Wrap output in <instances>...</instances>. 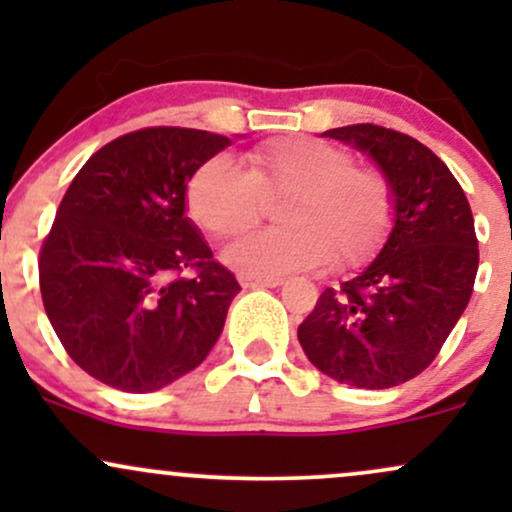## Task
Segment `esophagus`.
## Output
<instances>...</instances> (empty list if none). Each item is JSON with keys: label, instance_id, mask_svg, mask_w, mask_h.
Returning a JSON list of instances; mask_svg holds the SVG:
<instances>
[{"label": "esophagus", "instance_id": "esophagus-1", "mask_svg": "<svg viewBox=\"0 0 512 512\" xmlns=\"http://www.w3.org/2000/svg\"><path fill=\"white\" fill-rule=\"evenodd\" d=\"M238 281H240V286H243V289H276V286L284 284V279H281V276H248V274H243Z\"/></svg>", "mask_w": 512, "mask_h": 512}]
</instances>
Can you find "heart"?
<instances>
[{
	"label": "heart",
	"instance_id": "1",
	"mask_svg": "<svg viewBox=\"0 0 512 512\" xmlns=\"http://www.w3.org/2000/svg\"><path fill=\"white\" fill-rule=\"evenodd\" d=\"M342 146L315 137H286L257 146L248 168L231 156H214L192 175L187 209L216 238L255 226L262 197H284L279 223L236 240L223 260L248 276H279L315 269L327 260L354 267L383 248L395 192L375 168L354 166Z\"/></svg>",
	"mask_w": 512,
	"mask_h": 512
}]
</instances>
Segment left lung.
Returning <instances> with one entry per match:
<instances>
[{"instance_id":"left-lung-1","label":"left lung","mask_w":512,"mask_h":512,"mask_svg":"<svg viewBox=\"0 0 512 512\" xmlns=\"http://www.w3.org/2000/svg\"><path fill=\"white\" fill-rule=\"evenodd\" d=\"M322 137L380 168L395 192V219L373 262L322 291L298 342L337 383L385 390L424 373L467 308L479 269L472 209L448 166L407 134L349 125Z\"/></svg>"}]
</instances>
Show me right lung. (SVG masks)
Masks as SVG:
<instances>
[{"instance_id": "1", "label": "right lung", "mask_w": 512, "mask_h": 512, "mask_svg": "<svg viewBox=\"0 0 512 512\" xmlns=\"http://www.w3.org/2000/svg\"><path fill=\"white\" fill-rule=\"evenodd\" d=\"M231 146L204 129L149 127L76 173L40 250L45 313L67 354L122 392L195 370L221 337L236 276L187 219V182ZM195 268L192 280L178 277Z\"/></svg>"}]
</instances>
